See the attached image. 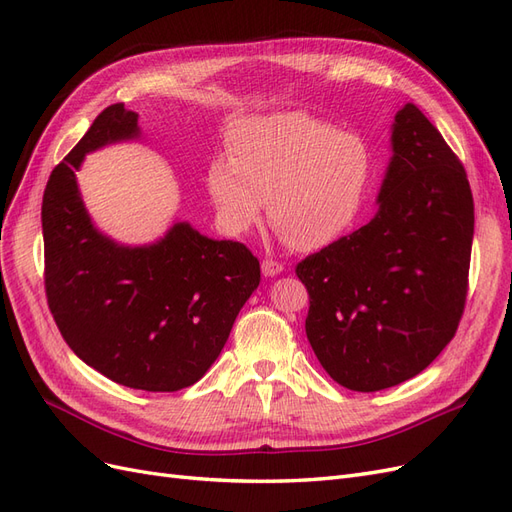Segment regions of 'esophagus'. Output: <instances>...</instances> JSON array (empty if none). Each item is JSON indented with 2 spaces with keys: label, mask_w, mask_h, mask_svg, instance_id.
I'll list each match as a JSON object with an SVG mask.
<instances>
[{
  "label": "esophagus",
  "mask_w": 512,
  "mask_h": 512,
  "mask_svg": "<svg viewBox=\"0 0 512 512\" xmlns=\"http://www.w3.org/2000/svg\"><path fill=\"white\" fill-rule=\"evenodd\" d=\"M262 275L265 277H275V275H280L282 271H284V265L282 262H277V260H273V258H265L262 260Z\"/></svg>",
  "instance_id": "34e87169"
}]
</instances>
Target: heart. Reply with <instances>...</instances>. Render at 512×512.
<instances>
[{
  "label": "heart",
  "instance_id": "obj_1",
  "mask_svg": "<svg viewBox=\"0 0 512 512\" xmlns=\"http://www.w3.org/2000/svg\"><path fill=\"white\" fill-rule=\"evenodd\" d=\"M230 158L207 168V188L230 235L269 220L301 252L342 239L359 218L371 177L367 145L305 113L250 119L230 134Z\"/></svg>",
  "mask_w": 512,
  "mask_h": 512
}]
</instances>
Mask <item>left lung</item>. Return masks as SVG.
I'll list each match as a JSON object with an SVG mask.
<instances>
[{
  "label": "left lung",
  "instance_id": "obj_1",
  "mask_svg": "<svg viewBox=\"0 0 512 512\" xmlns=\"http://www.w3.org/2000/svg\"><path fill=\"white\" fill-rule=\"evenodd\" d=\"M376 218L297 265L309 294L305 333L350 391L414 378L455 337L468 297L474 200L438 128L406 104Z\"/></svg>",
  "mask_w": 512,
  "mask_h": 512
}]
</instances>
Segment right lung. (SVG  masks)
<instances>
[{"label": "right lung", "mask_w": 512, "mask_h": 512, "mask_svg": "<svg viewBox=\"0 0 512 512\" xmlns=\"http://www.w3.org/2000/svg\"><path fill=\"white\" fill-rule=\"evenodd\" d=\"M138 136V115L111 104L53 168L42 196L44 288L81 361L130 389L173 393L218 359L260 265L243 243L209 239L188 222L141 247L91 224L74 173L85 153Z\"/></svg>", "instance_id": "1"}]
</instances>
